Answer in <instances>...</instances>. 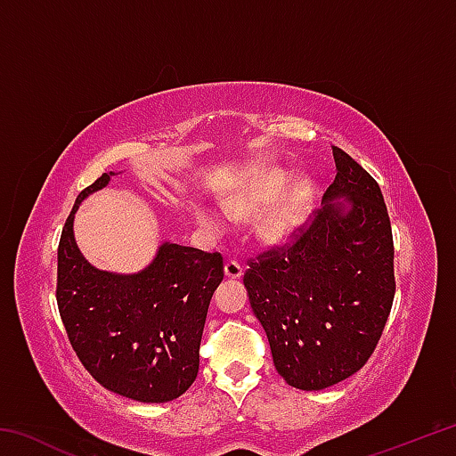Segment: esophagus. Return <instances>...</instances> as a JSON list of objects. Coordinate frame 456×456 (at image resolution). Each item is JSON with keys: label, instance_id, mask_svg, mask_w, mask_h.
<instances>
[{"label": "esophagus", "instance_id": "1", "mask_svg": "<svg viewBox=\"0 0 456 456\" xmlns=\"http://www.w3.org/2000/svg\"><path fill=\"white\" fill-rule=\"evenodd\" d=\"M243 275V267L237 264V261H227L225 264V277L229 280H239Z\"/></svg>", "mask_w": 456, "mask_h": 456}]
</instances>
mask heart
I'll list each match as a JSON object with an SVG mask.
<instances>
[{
    "mask_svg": "<svg viewBox=\"0 0 456 456\" xmlns=\"http://www.w3.org/2000/svg\"><path fill=\"white\" fill-rule=\"evenodd\" d=\"M288 183V173L269 171L257 176L256 181L247 183L235 195L223 199V211L227 213L229 219L241 221L253 217V215L264 211L267 205H272L261 217L259 235L264 241L273 245L289 243L302 231L307 215L312 211L314 189L307 181H297L283 191ZM199 221L215 235L227 229L225 215L213 209H199Z\"/></svg>",
    "mask_w": 456,
    "mask_h": 456,
    "instance_id": "1",
    "label": "heart"
}]
</instances>
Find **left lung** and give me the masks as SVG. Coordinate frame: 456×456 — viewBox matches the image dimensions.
Wrapping results in <instances>:
<instances>
[{"instance_id": "1", "label": "left lung", "mask_w": 456, "mask_h": 456, "mask_svg": "<svg viewBox=\"0 0 456 456\" xmlns=\"http://www.w3.org/2000/svg\"><path fill=\"white\" fill-rule=\"evenodd\" d=\"M336 179L310 227L285 249L249 261L243 283L275 370L323 390L366 364L395 299V245L378 183L331 146Z\"/></svg>"}]
</instances>
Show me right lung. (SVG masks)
<instances>
[{
  "instance_id": "1",
  "label": "right lung",
  "mask_w": 456,
  "mask_h": 456,
  "mask_svg": "<svg viewBox=\"0 0 456 456\" xmlns=\"http://www.w3.org/2000/svg\"><path fill=\"white\" fill-rule=\"evenodd\" d=\"M104 173L76 199L58 247V310L66 334L96 382L136 403H168L199 372V348L223 257L165 241L136 273L98 269L74 239L80 203L104 189Z\"/></svg>"
}]
</instances>
